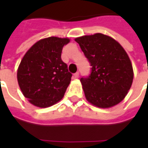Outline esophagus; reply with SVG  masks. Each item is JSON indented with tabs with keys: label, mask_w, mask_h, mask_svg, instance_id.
I'll list each match as a JSON object with an SVG mask.
<instances>
[{
	"label": "esophagus",
	"mask_w": 148,
	"mask_h": 148,
	"mask_svg": "<svg viewBox=\"0 0 148 148\" xmlns=\"http://www.w3.org/2000/svg\"><path fill=\"white\" fill-rule=\"evenodd\" d=\"M73 77H74V78H77V77H79V73H78V72H76V73L74 74Z\"/></svg>",
	"instance_id": "esophagus-1"
}]
</instances>
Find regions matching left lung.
<instances>
[{
  "label": "left lung",
  "instance_id": "8db88e82",
  "mask_svg": "<svg viewBox=\"0 0 148 148\" xmlns=\"http://www.w3.org/2000/svg\"><path fill=\"white\" fill-rule=\"evenodd\" d=\"M75 41L92 66L90 75L80 79L87 101L103 109L117 105L133 81L126 51L114 39L101 33L78 37Z\"/></svg>",
  "mask_w": 148,
  "mask_h": 148
}]
</instances>
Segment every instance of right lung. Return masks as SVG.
<instances>
[{"instance_id": "right-lung-1", "label": "right lung", "mask_w": 148, "mask_h": 148, "mask_svg": "<svg viewBox=\"0 0 148 148\" xmlns=\"http://www.w3.org/2000/svg\"><path fill=\"white\" fill-rule=\"evenodd\" d=\"M68 38L49 37L31 47L18 67L17 80L24 96L39 108L55 105L63 97L72 74L61 58Z\"/></svg>"}]
</instances>
